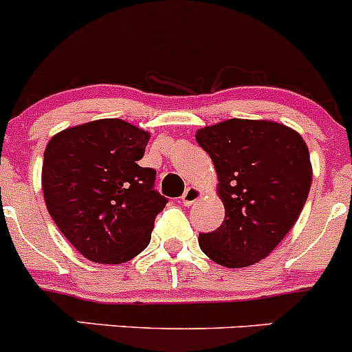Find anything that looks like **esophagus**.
<instances>
[{
	"instance_id": "34e87169",
	"label": "esophagus",
	"mask_w": 352,
	"mask_h": 352,
	"mask_svg": "<svg viewBox=\"0 0 352 352\" xmlns=\"http://www.w3.org/2000/svg\"><path fill=\"white\" fill-rule=\"evenodd\" d=\"M200 198H201V190H198V188L195 186H190L186 191H184L183 197H181V203H183L184 206H191L193 203L200 200Z\"/></svg>"
}]
</instances>
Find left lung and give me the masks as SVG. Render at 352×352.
Returning <instances> with one entry per match:
<instances>
[{
	"instance_id": "1",
	"label": "left lung",
	"mask_w": 352,
	"mask_h": 352,
	"mask_svg": "<svg viewBox=\"0 0 352 352\" xmlns=\"http://www.w3.org/2000/svg\"><path fill=\"white\" fill-rule=\"evenodd\" d=\"M219 176L226 219L200 234L213 263L245 267L274 251L292 230L309 198L311 164L298 132L283 123L230 118L197 132Z\"/></svg>"
}]
</instances>
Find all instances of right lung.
Instances as JSON below:
<instances>
[{
    "mask_svg": "<svg viewBox=\"0 0 352 352\" xmlns=\"http://www.w3.org/2000/svg\"><path fill=\"white\" fill-rule=\"evenodd\" d=\"M151 133L120 118L71 126L47 144L42 190L50 217L86 259L120 264L144 251L168 198L140 168Z\"/></svg>",
    "mask_w": 352,
    "mask_h": 352,
    "instance_id": "add662e5",
    "label": "right lung"
}]
</instances>
